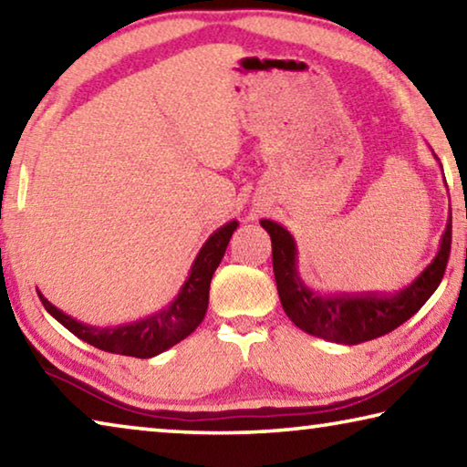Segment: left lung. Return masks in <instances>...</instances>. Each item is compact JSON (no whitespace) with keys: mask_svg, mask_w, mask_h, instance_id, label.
I'll return each mask as SVG.
<instances>
[{"mask_svg":"<svg viewBox=\"0 0 467 467\" xmlns=\"http://www.w3.org/2000/svg\"><path fill=\"white\" fill-rule=\"evenodd\" d=\"M260 224L272 239L274 278H276L278 297L285 314L291 317L295 327H299L307 335L343 345H358L379 338L410 320L439 288L451 251L449 220L434 260L401 291L393 295L320 293L307 286L306 280L301 278L297 243L293 234L274 220H260Z\"/></svg>","mask_w":467,"mask_h":467,"instance_id":"1","label":"left lung"}]
</instances>
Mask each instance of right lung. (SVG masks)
I'll use <instances>...</instances> for the list:
<instances>
[{"label": "right lung", "mask_w": 467, "mask_h": 467, "mask_svg": "<svg viewBox=\"0 0 467 467\" xmlns=\"http://www.w3.org/2000/svg\"><path fill=\"white\" fill-rule=\"evenodd\" d=\"M236 226L239 222L231 220L207 236L176 297L166 307L140 317V320L118 324V327H93V324H85L64 314L54 303H49L41 291L36 293L47 312L85 343L116 355H130V358L140 359L155 358L187 338L202 324L207 312V301H210L212 276L224 257L228 241Z\"/></svg>", "instance_id": "right-lung-1"}]
</instances>
